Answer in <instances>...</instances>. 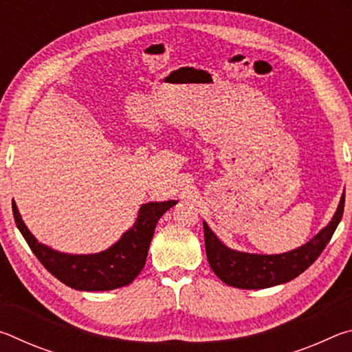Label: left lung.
<instances>
[{"label": "left lung", "instance_id": "left-lung-1", "mask_svg": "<svg viewBox=\"0 0 352 352\" xmlns=\"http://www.w3.org/2000/svg\"><path fill=\"white\" fill-rule=\"evenodd\" d=\"M343 208L344 190L336 214L324 228H321L305 245L279 254L245 253L226 247L204 220L208 262L225 284L237 289H267L289 283L317 261L340 223Z\"/></svg>", "mask_w": 352, "mask_h": 352}]
</instances>
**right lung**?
<instances>
[{
    "instance_id": "obj_1",
    "label": "right lung",
    "mask_w": 352,
    "mask_h": 352,
    "mask_svg": "<svg viewBox=\"0 0 352 352\" xmlns=\"http://www.w3.org/2000/svg\"><path fill=\"white\" fill-rule=\"evenodd\" d=\"M174 205H177V200L144 204L140 208L133 226L121 236V239L104 252L91 254H69L52 250L35 239L28 230L14 200L12 211L28 245L51 275L71 289L100 292L124 287L140 275L144 269L155 226L160 217Z\"/></svg>"
}]
</instances>
